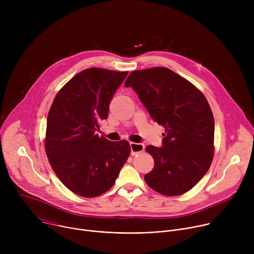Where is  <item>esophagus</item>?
<instances>
[{"mask_svg":"<svg viewBox=\"0 0 254 254\" xmlns=\"http://www.w3.org/2000/svg\"><path fill=\"white\" fill-rule=\"evenodd\" d=\"M144 150V146L140 142H130V154L135 156Z\"/></svg>","mask_w":254,"mask_h":254,"instance_id":"obj_1","label":"esophagus"}]
</instances>
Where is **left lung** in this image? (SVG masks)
I'll list each match as a JSON object with an SVG mask.
<instances>
[{
    "label": "left lung",
    "mask_w": 254,
    "mask_h": 254,
    "mask_svg": "<svg viewBox=\"0 0 254 254\" xmlns=\"http://www.w3.org/2000/svg\"><path fill=\"white\" fill-rule=\"evenodd\" d=\"M131 87L151 118L165 127L162 147L148 146L154 169L146 183L166 196L191 190L209 170L214 151V118L210 105L191 82L165 67L133 71Z\"/></svg>",
    "instance_id": "1"
}]
</instances>
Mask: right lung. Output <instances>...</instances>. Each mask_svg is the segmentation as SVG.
I'll return each instance as SVG.
<instances>
[{
	"mask_svg": "<svg viewBox=\"0 0 254 254\" xmlns=\"http://www.w3.org/2000/svg\"><path fill=\"white\" fill-rule=\"evenodd\" d=\"M127 73L85 69L61 88L50 107L46 155L61 182L79 196L91 198L110 190L129 157L128 141H111L97 134Z\"/></svg>",
	"mask_w": 254,
	"mask_h": 254,
	"instance_id": "right-lung-1",
	"label": "right lung"
}]
</instances>
